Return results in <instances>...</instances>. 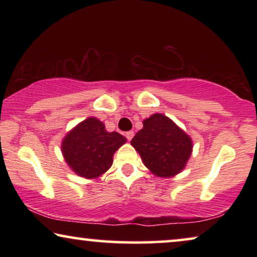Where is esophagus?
<instances>
[{"instance_id": "obj_1", "label": "esophagus", "mask_w": 257, "mask_h": 257, "mask_svg": "<svg viewBox=\"0 0 257 257\" xmlns=\"http://www.w3.org/2000/svg\"><path fill=\"white\" fill-rule=\"evenodd\" d=\"M133 136H135V132H133V131H128V132L125 133V137L127 138V140H131L133 138Z\"/></svg>"}]
</instances>
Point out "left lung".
I'll return each instance as SVG.
<instances>
[{"mask_svg": "<svg viewBox=\"0 0 257 257\" xmlns=\"http://www.w3.org/2000/svg\"><path fill=\"white\" fill-rule=\"evenodd\" d=\"M143 124L131 144L145 166L161 178L180 173L191 157V138L164 114L151 115Z\"/></svg>", "mask_w": 257, "mask_h": 257, "instance_id": "left-lung-1", "label": "left lung"}]
</instances>
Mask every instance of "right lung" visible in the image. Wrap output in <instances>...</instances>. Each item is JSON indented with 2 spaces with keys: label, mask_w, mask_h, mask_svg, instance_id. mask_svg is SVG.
I'll return each instance as SVG.
<instances>
[{
  "label": "right lung",
  "mask_w": 257,
  "mask_h": 257,
  "mask_svg": "<svg viewBox=\"0 0 257 257\" xmlns=\"http://www.w3.org/2000/svg\"><path fill=\"white\" fill-rule=\"evenodd\" d=\"M125 143L124 136L107 132L103 122L90 117L66 135L62 152L75 173L93 179L111 167L114 152Z\"/></svg>",
  "instance_id": "obj_1"
}]
</instances>
